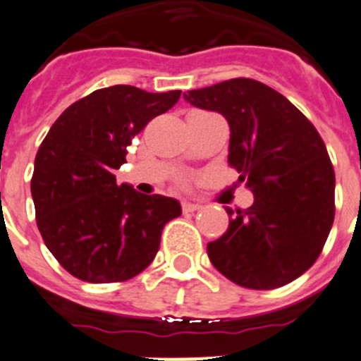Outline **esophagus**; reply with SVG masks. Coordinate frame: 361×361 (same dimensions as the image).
Instances as JSON below:
<instances>
[{"label": "esophagus", "mask_w": 361, "mask_h": 361, "mask_svg": "<svg viewBox=\"0 0 361 361\" xmlns=\"http://www.w3.org/2000/svg\"><path fill=\"white\" fill-rule=\"evenodd\" d=\"M181 209H183V213H194V212H197V209H201V206L194 204V202L185 201L183 204H181Z\"/></svg>", "instance_id": "34e87169"}]
</instances>
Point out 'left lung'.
<instances>
[{"mask_svg": "<svg viewBox=\"0 0 361 361\" xmlns=\"http://www.w3.org/2000/svg\"><path fill=\"white\" fill-rule=\"evenodd\" d=\"M231 127L229 166L254 192L226 208L229 227L208 243L209 261L247 289H277L316 262L335 216V171L319 132L284 95L236 77L185 95Z\"/></svg>", "mask_w": 361, "mask_h": 361, "instance_id": "1", "label": "left lung"}]
</instances>
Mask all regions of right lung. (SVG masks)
<instances>
[{"label":"right lung","mask_w":361,"mask_h":361,"mask_svg":"<svg viewBox=\"0 0 361 361\" xmlns=\"http://www.w3.org/2000/svg\"><path fill=\"white\" fill-rule=\"evenodd\" d=\"M181 92L116 84L63 111L38 148L31 178L37 226L51 254L92 284L125 282L149 266L162 229L181 215L176 199L118 185L132 139Z\"/></svg>","instance_id":"add662e5"}]
</instances>
